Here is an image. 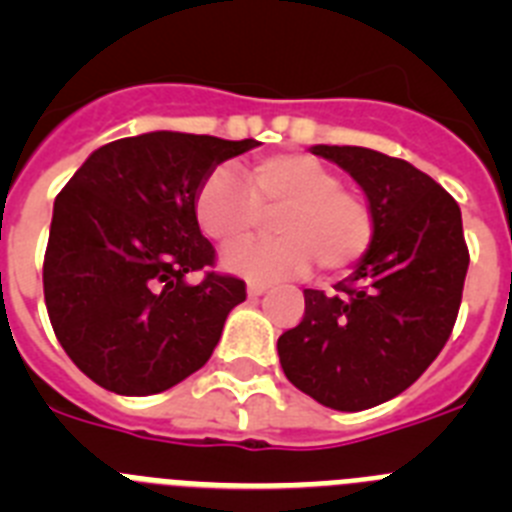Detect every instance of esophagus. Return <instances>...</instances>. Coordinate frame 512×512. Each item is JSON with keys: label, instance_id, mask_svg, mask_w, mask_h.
Wrapping results in <instances>:
<instances>
[{"label": "esophagus", "instance_id": "obj_1", "mask_svg": "<svg viewBox=\"0 0 512 512\" xmlns=\"http://www.w3.org/2000/svg\"><path fill=\"white\" fill-rule=\"evenodd\" d=\"M269 289V284L264 282H248V297H261Z\"/></svg>", "mask_w": 512, "mask_h": 512}]
</instances>
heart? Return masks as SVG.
<instances>
[{
	"mask_svg": "<svg viewBox=\"0 0 512 512\" xmlns=\"http://www.w3.org/2000/svg\"><path fill=\"white\" fill-rule=\"evenodd\" d=\"M194 223L217 246L246 241L274 215L277 238L230 248L225 269L246 279L302 277L318 264L325 277L354 269L374 241V212L336 169L307 153H277L205 176L192 200Z\"/></svg>",
	"mask_w": 512,
	"mask_h": 512,
	"instance_id": "b5f03b06",
	"label": "heart"
}]
</instances>
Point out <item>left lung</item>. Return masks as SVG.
<instances>
[{"mask_svg": "<svg viewBox=\"0 0 512 512\" xmlns=\"http://www.w3.org/2000/svg\"><path fill=\"white\" fill-rule=\"evenodd\" d=\"M312 153L364 189L374 241L333 295L305 289V315L279 336V361L297 390L356 413L408 390L441 354L459 315L469 248L456 200L413 164L359 146Z\"/></svg>", "mask_w": 512, "mask_h": 512, "instance_id": "obj_1", "label": "left lung"}]
</instances>
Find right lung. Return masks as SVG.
I'll list each match as a JSON object with an SVG mask.
<instances>
[{"label":"right lung","instance_id":"obj_1","mask_svg":"<svg viewBox=\"0 0 512 512\" xmlns=\"http://www.w3.org/2000/svg\"><path fill=\"white\" fill-rule=\"evenodd\" d=\"M256 146L171 130L120 138L58 192L45 307L63 351L99 387L156 395L207 364L246 282L212 271L192 200L215 164ZM192 270L203 271L197 285Z\"/></svg>","mask_w":512,"mask_h":512}]
</instances>
